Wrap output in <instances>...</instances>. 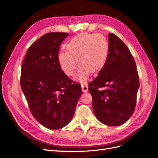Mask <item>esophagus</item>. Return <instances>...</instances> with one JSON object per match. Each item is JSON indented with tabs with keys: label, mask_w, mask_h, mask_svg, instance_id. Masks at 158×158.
Returning a JSON list of instances; mask_svg holds the SVG:
<instances>
[{
	"label": "esophagus",
	"mask_w": 158,
	"mask_h": 158,
	"mask_svg": "<svg viewBox=\"0 0 158 158\" xmlns=\"http://www.w3.org/2000/svg\"><path fill=\"white\" fill-rule=\"evenodd\" d=\"M81 87H82L83 92L85 93V92H88V85L86 84H82V85H81Z\"/></svg>",
	"instance_id": "esophagus-1"
}]
</instances>
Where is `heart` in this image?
Masks as SVG:
<instances>
[{"mask_svg":"<svg viewBox=\"0 0 158 158\" xmlns=\"http://www.w3.org/2000/svg\"><path fill=\"white\" fill-rule=\"evenodd\" d=\"M64 48L66 52L57 56L60 68L65 75L73 77L77 63L76 81L81 84L87 82L91 73L96 74L102 71L108 59L109 43L100 33H80L66 43Z\"/></svg>","mask_w":158,"mask_h":158,"instance_id":"b5f03b06","label":"heart"}]
</instances>
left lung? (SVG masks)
Listing matches in <instances>:
<instances>
[{"label": "left lung", "instance_id": "obj_1", "mask_svg": "<svg viewBox=\"0 0 158 158\" xmlns=\"http://www.w3.org/2000/svg\"><path fill=\"white\" fill-rule=\"evenodd\" d=\"M109 43L107 63L88 89L95 117L105 125L116 127L133 114L140 83L135 61L127 45L111 33Z\"/></svg>", "mask_w": 158, "mask_h": 158}]
</instances>
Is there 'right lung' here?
Listing matches in <instances>:
<instances>
[{
	"label": "right lung",
	"instance_id": "right-lung-1",
	"mask_svg": "<svg viewBox=\"0 0 158 158\" xmlns=\"http://www.w3.org/2000/svg\"><path fill=\"white\" fill-rule=\"evenodd\" d=\"M67 33L41 36L28 49L22 65L20 84L33 116L49 129H60L73 118L82 94L80 85L61 70L59 47Z\"/></svg>",
	"mask_w": 158,
	"mask_h": 158
}]
</instances>
